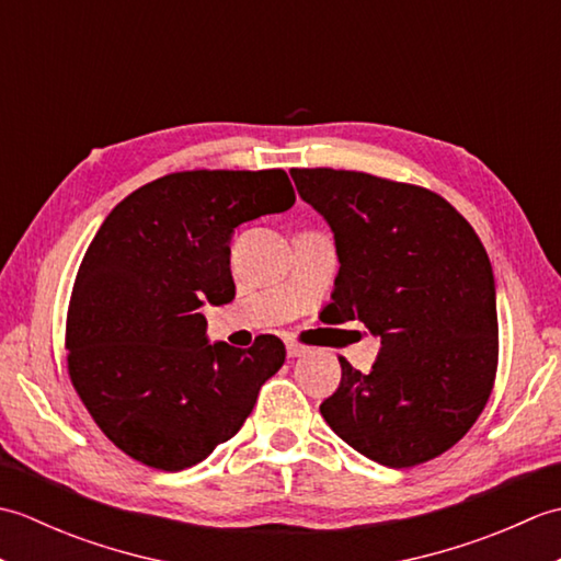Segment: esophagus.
<instances>
[{"instance_id":"esophagus-1","label":"esophagus","mask_w":561,"mask_h":561,"mask_svg":"<svg viewBox=\"0 0 561 561\" xmlns=\"http://www.w3.org/2000/svg\"><path fill=\"white\" fill-rule=\"evenodd\" d=\"M311 352V347H308V344H301V342H296V340H287V354L291 356H304V354H308Z\"/></svg>"}]
</instances>
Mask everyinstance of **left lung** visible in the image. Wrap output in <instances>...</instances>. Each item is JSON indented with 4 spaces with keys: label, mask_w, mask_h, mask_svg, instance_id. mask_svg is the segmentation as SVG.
Segmentation results:
<instances>
[{
    "label": "left lung",
    "mask_w": 561,
    "mask_h": 561,
    "mask_svg": "<svg viewBox=\"0 0 561 561\" xmlns=\"http://www.w3.org/2000/svg\"><path fill=\"white\" fill-rule=\"evenodd\" d=\"M291 178L335 231L328 318L362 320L380 337L371 374L340 356V388L320 414L388 468L438 458L478 422L496 378V294L482 241L422 185L335 169H294Z\"/></svg>",
    "instance_id": "left-lung-1"
}]
</instances>
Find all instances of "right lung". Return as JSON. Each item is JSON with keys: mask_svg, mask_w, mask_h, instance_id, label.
I'll use <instances>...</instances> for the list:
<instances>
[{"mask_svg": "<svg viewBox=\"0 0 561 561\" xmlns=\"http://www.w3.org/2000/svg\"><path fill=\"white\" fill-rule=\"evenodd\" d=\"M289 175L178 171L141 185L93 236L67 308V371L93 422L149 468L178 472L238 434L287 359L284 342L207 344L199 306L236 294L238 224L287 211Z\"/></svg>", "mask_w": 561, "mask_h": 561, "instance_id": "right-lung-1", "label": "right lung"}]
</instances>
